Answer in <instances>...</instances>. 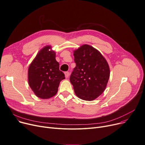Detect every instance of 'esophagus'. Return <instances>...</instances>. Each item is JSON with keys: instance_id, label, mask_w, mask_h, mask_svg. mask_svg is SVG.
<instances>
[{"instance_id": "34e87169", "label": "esophagus", "mask_w": 145, "mask_h": 145, "mask_svg": "<svg viewBox=\"0 0 145 145\" xmlns=\"http://www.w3.org/2000/svg\"><path fill=\"white\" fill-rule=\"evenodd\" d=\"M65 75L66 78H67L69 76V75H70V73L69 72H65Z\"/></svg>"}]
</instances>
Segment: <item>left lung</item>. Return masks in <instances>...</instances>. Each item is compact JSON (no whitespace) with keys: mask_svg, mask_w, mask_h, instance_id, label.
I'll return each instance as SVG.
<instances>
[{"mask_svg":"<svg viewBox=\"0 0 145 145\" xmlns=\"http://www.w3.org/2000/svg\"><path fill=\"white\" fill-rule=\"evenodd\" d=\"M76 67L70 76L76 95L92 101L104 91L110 78V67L101 53L89 45L74 51Z\"/></svg>","mask_w":145,"mask_h":145,"instance_id":"obj_1","label":"left lung"}]
</instances>
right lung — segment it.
Returning <instances> with one entry per match:
<instances>
[{
    "mask_svg": "<svg viewBox=\"0 0 145 145\" xmlns=\"http://www.w3.org/2000/svg\"><path fill=\"white\" fill-rule=\"evenodd\" d=\"M46 46L39 52L29 66V86L38 97L47 99L54 96L58 90L60 82L65 79L59 70V64L55 59V52L49 51Z\"/></svg>",
    "mask_w": 145,
    "mask_h": 145,
    "instance_id": "right-lung-1",
    "label": "right lung"
}]
</instances>
